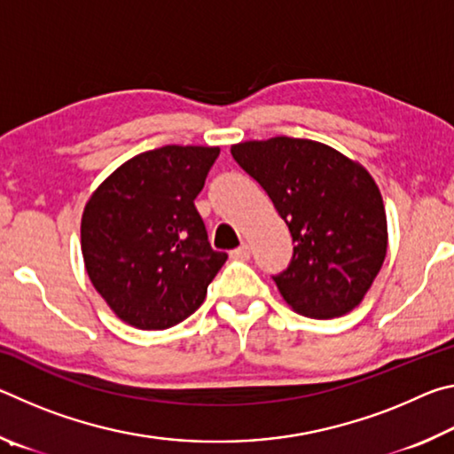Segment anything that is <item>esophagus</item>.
I'll use <instances>...</instances> for the list:
<instances>
[{
	"instance_id": "34e87169",
	"label": "esophagus",
	"mask_w": 454,
	"mask_h": 454,
	"mask_svg": "<svg viewBox=\"0 0 454 454\" xmlns=\"http://www.w3.org/2000/svg\"><path fill=\"white\" fill-rule=\"evenodd\" d=\"M230 258L234 260H248L250 258V246L248 244H242L240 248H236L230 252Z\"/></svg>"
}]
</instances>
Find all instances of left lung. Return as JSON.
I'll return each instance as SVG.
<instances>
[{
	"label": "left lung",
	"mask_w": 454,
	"mask_h": 454,
	"mask_svg": "<svg viewBox=\"0 0 454 454\" xmlns=\"http://www.w3.org/2000/svg\"><path fill=\"white\" fill-rule=\"evenodd\" d=\"M290 230L292 260L272 276L298 314L336 318L363 302L387 256L380 190L358 162L326 144L276 136L232 145Z\"/></svg>",
	"instance_id": "8db88e82"
}]
</instances>
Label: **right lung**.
I'll return each mask as SVG.
<instances>
[{"instance_id":"add662e5","label":"right lung","mask_w":454,"mask_h":454,"mask_svg":"<svg viewBox=\"0 0 454 454\" xmlns=\"http://www.w3.org/2000/svg\"><path fill=\"white\" fill-rule=\"evenodd\" d=\"M218 153L204 145L142 152L88 200L83 262L99 296L129 326L164 330L186 320L226 262L194 206Z\"/></svg>"}]
</instances>
